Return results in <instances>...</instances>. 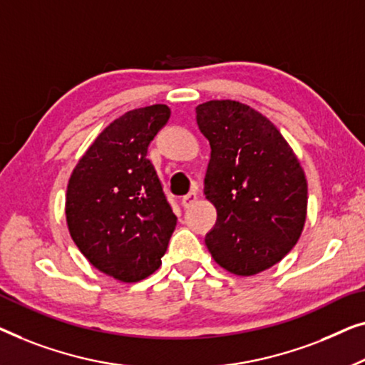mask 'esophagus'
Segmentation results:
<instances>
[{
  "mask_svg": "<svg viewBox=\"0 0 365 365\" xmlns=\"http://www.w3.org/2000/svg\"><path fill=\"white\" fill-rule=\"evenodd\" d=\"M197 198L198 197H197V193H195V192L185 195V197L182 198V207L183 208H190L195 202H197Z\"/></svg>",
  "mask_w": 365,
  "mask_h": 365,
  "instance_id": "obj_1",
  "label": "esophagus"
}]
</instances>
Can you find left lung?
Listing matches in <instances>:
<instances>
[{"label": "left lung", "mask_w": 365, "mask_h": 365, "mask_svg": "<svg viewBox=\"0 0 365 365\" xmlns=\"http://www.w3.org/2000/svg\"><path fill=\"white\" fill-rule=\"evenodd\" d=\"M197 124L212 147L205 197L218 217L205 245L232 274L269 269L304 230V170L273 122L253 107L230 99L203 102Z\"/></svg>", "instance_id": "8db88e82"}]
</instances>
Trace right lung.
<instances>
[{"label": "right lung", "mask_w": 365, "mask_h": 365, "mask_svg": "<svg viewBox=\"0 0 365 365\" xmlns=\"http://www.w3.org/2000/svg\"><path fill=\"white\" fill-rule=\"evenodd\" d=\"M170 109L153 104L125 112L102 130L71 173L66 223L87 261L120 283L160 268L177 217L147 158Z\"/></svg>", "instance_id": "add662e5"}]
</instances>
